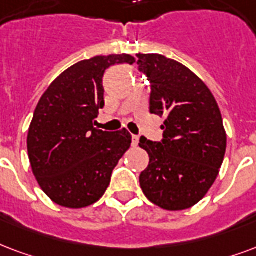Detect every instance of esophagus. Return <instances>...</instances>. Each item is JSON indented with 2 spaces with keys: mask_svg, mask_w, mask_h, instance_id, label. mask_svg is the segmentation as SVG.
Listing matches in <instances>:
<instances>
[{
  "mask_svg": "<svg viewBox=\"0 0 256 256\" xmlns=\"http://www.w3.org/2000/svg\"><path fill=\"white\" fill-rule=\"evenodd\" d=\"M138 142H140V137H138V136H133V137H132V145H133V146H137Z\"/></svg>",
  "mask_w": 256,
  "mask_h": 256,
  "instance_id": "esophagus-1",
  "label": "esophagus"
}]
</instances>
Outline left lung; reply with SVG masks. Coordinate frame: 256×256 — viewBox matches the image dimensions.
I'll return each mask as SVG.
<instances>
[{"label": "left lung", "mask_w": 256, "mask_h": 256, "mask_svg": "<svg viewBox=\"0 0 256 256\" xmlns=\"http://www.w3.org/2000/svg\"><path fill=\"white\" fill-rule=\"evenodd\" d=\"M137 58L152 86L149 111L166 118L162 142L140 140V148L149 154L140 184L162 209H190L208 194L224 162L221 111L205 82L180 62L160 54Z\"/></svg>", "instance_id": "obj_1"}]
</instances>
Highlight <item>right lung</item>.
I'll return each instance as SVG.
<instances>
[{"mask_svg":"<svg viewBox=\"0 0 256 256\" xmlns=\"http://www.w3.org/2000/svg\"><path fill=\"white\" fill-rule=\"evenodd\" d=\"M134 62L128 54L80 60L42 94L28 128V157L39 186L56 205L86 208L110 186L132 134L126 128L108 133L94 126L104 106L102 81L110 66Z\"/></svg>","mask_w":256,"mask_h":256,"instance_id":"add662e5","label":"right lung"}]
</instances>
